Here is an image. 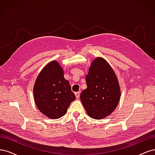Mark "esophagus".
I'll return each instance as SVG.
<instances>
[{
	"label": "esophagus",
	"instance_id": "1",
	"mask_svg": "<svg viewBox=\"0 0 155 155\" xmlns=\"http://www.w3.org/2000/svg\"><path fill=\"white\" fill-rule=\"evenodd\" d=\"M75 95H76V97L77 99H78L79 96H80V92H76V93H75Z\"/></svg>",
	"mask_w": 155,
	"mask_h": 155
}]
</instances>
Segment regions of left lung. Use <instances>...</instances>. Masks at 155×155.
Returning a JSON list of instances; mask_svg holds the SVG:
<instances>
[{
  "label": "left lung",
  "mask_w": 155,
  "mask_h": 155,
  "mask_svg": "<svg viewBox=\"0 0 155 155\" xmlns=\"http://www.w3.org/2000/svg\"><path fill=\"white\" fill-rule=\"evenodd\" d=\"M85 79L87 88L80 95L83 105L92 118H105L115 110L120 99V87L114 70L105 59L96 58Z\"/></svg>",
  "instance_id": "left-lung-1"
}]
</instances>
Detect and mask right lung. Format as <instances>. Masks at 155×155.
<instances>
[{"label":"right lung","mask_w":155,"mask_h":155,"mask_svg":"<svg viewBox=\"0 0 155 155\" xmlns=\"http://www.w3.org/2000/svg\"><path fill=\"white\" fill-rule=\"evenodd\" d=\"M33 91L37 109L50 119L63 116L76 99L69 82L64 78L63 69L57 61H50L42 69Z\"/></svg>","instance_id":"add662e5"}]
</instances>
